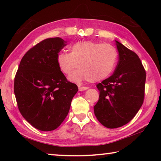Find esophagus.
<instances>
[{"label": "esophagus", "mask_w": 161, "mask_h": 161, "mask_svg": "<svg viewBox=\"0 0 161 161\" xmlns=\"http://www.w3.org/2000/svg\"><path fill=\"white\" fill-rule=\"evenodd\" d=\"M88 88H89V87H87V86H78L79 91H80V92L85 91V90H86V89H88Z\"/></svg>", "instance_id": "34e87169"}]
</instances>
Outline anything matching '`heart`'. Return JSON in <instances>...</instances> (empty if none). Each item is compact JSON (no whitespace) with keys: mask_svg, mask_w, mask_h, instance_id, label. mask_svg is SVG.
<instances>
[{"mask_svg":"<svg viewBox=\"0 0 161 161\" xmlns=\"http://www.w3.org/2000/svg\"><path fill=\"white\" fill-rule=\"evenodd\" d=\"M69 52L59 53L56 62L59 70L65 75L70 73L77 62L78 69L68 77L73 82L87 80L97 82L105 80L113 72L118 60L116 49L108 43L80 41L71 45Z\"/></svg>","mask_w":161,"mask_h":161,"instance_id":"b5f03b06","label":"heart"}]
</instances>
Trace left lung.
<instances>
[{
    "label": "left lung",
    "instance_id": "obj_1",
    "mask_svg": "<svg viewBox=\"0 0 161 161\" xmlns=\"http://www.w3.org/2000/svg\"><path fill=\"white\" fill-rule=\"evenodd\" d=\"M119 60L114 74L97 85L94 114L101 124L116 129L132 120L143 104L146 71L134 52L116 40Z\"/></svg>",
    "mask_w": 161,
    "mask_h": 161
}]
</instances>
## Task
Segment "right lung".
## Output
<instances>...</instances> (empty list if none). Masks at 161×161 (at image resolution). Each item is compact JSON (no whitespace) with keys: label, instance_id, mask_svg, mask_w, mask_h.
I'll use <instances>...</instances> for the list:
<instances>
[{"label":"right lung","instance_id":"obj_1","mask_svg":"<svg viewBox=\"0 0 161 161\" xmlns=\"http://www.w3.org/2000/svg\"><path fill=\"white\" fill-rule=\"evenodd\" d=\"M65 42L60 37H53L34 46L22 58L15 77L19 111L29 124L42 131L56 129L63 122L78 91L56 62Z\"/></svg>","mask_w":161,"mask_h":161}]
</instances>
